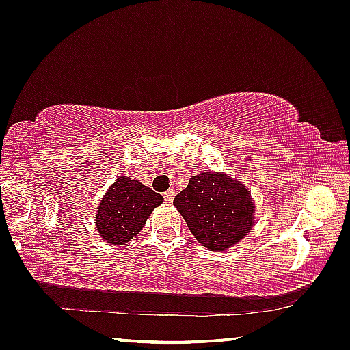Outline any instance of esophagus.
Instances as JSON below:
<instances>
[{
  "label": "esophagus",
  "mask_w": 350,
  "mask_h": 350,
  "mask_svg": "<svg viewBox=\"0 0 350 350\" xmlns=\"http://www.w3.org/2000/svg\"><path fill=\"white\" fill-rule=\"evenodd\" d=\"M163 198H165V202H168V204H172V202H174V198H175V190L170 189V190L165 191Z\"/></svg>",
  "instance_id": "esophagus-1"
}]
</instances>
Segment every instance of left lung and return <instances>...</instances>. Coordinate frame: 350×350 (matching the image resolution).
Listing matches in <instances>:
<instances>
[{
  "label": "left lung",
  "mask_w": 350,
  "mask_h": 350,
  "mask_svg": "<svg viewBox=\"0 0 350 350\" xmlns=\"http://www.w3.org/2000/svg\"><path fill=\"white\" fill-rule=\"evenodd\" d=\"M174 205L195 239L210 250H225L254 227V204L242 183L221 174H198Z\"/></svg>",
  "instance_id": "1"
}]
</instances>
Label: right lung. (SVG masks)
<instances>
[{
  "instance_id": "obj_1",
  "label": "right lung",
  "mask_w": 350,
  "mask_h": 350,
  "mask_svg": "<svg viewBox=\"0 0 350 350\" xmlns=\"http://www.w3.org/2000/svg\"><path fill=\"white\" fill-rule=\"evenodd\" d=\"M163 198L144 183L120 176L101 200L96 213V228L108 243L130 242L144 228L146 219Z\"/></svg>"
}]
</instances>
